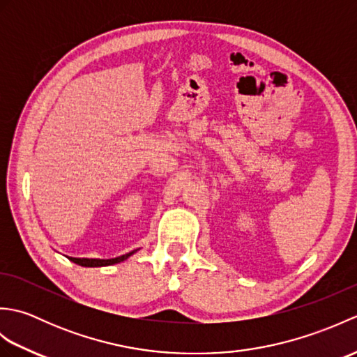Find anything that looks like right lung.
<instances>
[{"label": "right lung", "instance_id": "add662e5", "mask_svg": "<svg viewBox=\"0 0 357 357\" xmlns=\"http://www.w3.org/2000/svg\"><path fill=\"white\" fill-rule=\"evenodd\" d=\"M139 248L133 250L130 253H126L123 256L118 257H112V259H98V257H69V259L75 264L81 265V267H107V265H113V264H119L126 259H128L133 253L138 252Z\"/></svg>", "mask_w": 357, "mask_h": 357}]
</instances>
